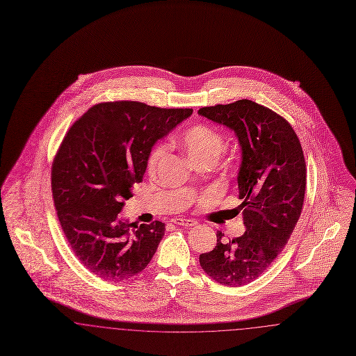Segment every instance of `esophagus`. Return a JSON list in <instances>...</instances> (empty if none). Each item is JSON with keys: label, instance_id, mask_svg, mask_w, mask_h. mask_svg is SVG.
<instances>
[{"label": "esophagus", "instance_id": "esophagus-1", "mask_svg": "<svg viewBox=\"0 0 356 356\" xmlns=\"http://www.w3.org/2000/svg\"><path fill=\"white\" fill-rule=\"evenodd\" d=\"M172 222L176 225H183V227H193L197 224V221L193 220V219H186V218H175Z\"/></svg>", "mask_w": 356, "mask_h": 356}]
</instances>
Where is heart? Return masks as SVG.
Returning a JSON list of instances; mask_svg holds the SVG:
<instances>
[{"label":"heart","mask_w":356,"mask_h":356,"mask_svg":"<svg viewBox=\"0 0 356 356\" xmlns=\"http://www.w3.org/2000/svg\"><path fill=\"white\" fill-rule=\"evenodd\" d=\"M180 143L191 161L195 164L208 161L215 165L225 151L224 137L207 125H195L188 128L180 136ZM167 151L168 145L165 143H157L153 147L147 160L148 172L156 170Z\"/></svg>","instance_id":"1"}]
</instances>
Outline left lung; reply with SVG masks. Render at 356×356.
<instances>
[{
	"mask_svg": "<svg viewBox=\"0 0 356 356\" xmlns=\"http://www.w3.org/2000/svg\"><path fill=\"white\" fill-rule=\"evenodd\" d=\"M199 115L235 132L241 148L236 208L245 232L200 254L203 271L215 282L245 286L270 268L286 247L300 218L305 192V161L291 124L251 100L204 106Z\"/></svg>",
	"mask_w": 356,
	"mask_h": 356,
	"instance_id": "obj_1",
	"label": "left lung"
}]
</instances>
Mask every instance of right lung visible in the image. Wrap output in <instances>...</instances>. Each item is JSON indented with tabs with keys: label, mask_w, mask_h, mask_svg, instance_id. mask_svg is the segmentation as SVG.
Wrapping results in <instances>:
<instances>
[{
	"label": "right lung",
	"mask_w": 356,
	"mask_h": 356,
	"mask_svg": "<svg viewBox=\"0 0 356 356\" xmlns=\"http://www.w3.org/2000/svg\"><path fill=\"white\" fill-rule=\"evenodd\" d=\"M192 112L102 102L64 137L51 164L54 207L73 254L102 280L129 279L152 260L165 224L138 225L119 213L143 181L153 145Z\"/></svg>",
	"instance_id": "right-lung-1"
}]
</instances>
